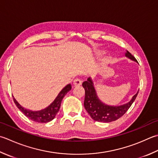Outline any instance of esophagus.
Listing matches in <instances>:
<instances>
[{"instance_id":"esophagus-1","label":"esophagus","mask_w":158,"mask_h":158,"mask_svg":"<svg viewBox=\"0 0 158 158\" xmlns=\"http://www.w3.org/2000/svg\"><path fill=\"white\" fill-rule=\"evenodd\" d=\"M81 83H82V81H81V80H80L79 79H76L73 81V84L75 85V86L81 85Z\"/></svg>"}]
</instances>
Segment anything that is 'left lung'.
<instances>
[{
  "label": "left lung",
  "mask_w": 158,
  "mask_h": 158,
  "mask_svg": "<svg viewBox=\"0 0 158 158\" xmlns=\"http://www.w3.org/2000/svg\"><path fill=\"white\" fill-rule=\"evenodd\" d=\"M125 56L137 62L136 59L128 51L125 52ZM82 85L85 89L84 107L91 118L98 122L110 123L120 118L131 107L138 94V91L130 101L122 106H107L101 102L98 98L97 92L94 87L93 81L90 77H89L87 81L83 82Z\"/></svg>",
  "instance_id": "8db88e82"
}]
</instances>
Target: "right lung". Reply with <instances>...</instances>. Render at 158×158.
I'll use <instances>...</instances> for the list:
<instances>
[{"mask_svg":"<svg viewBox=\"0 0 158 158\" xmlns=\"http://www.w3.org/2000/svg\"><path fill=\"white\" fill-rule=\"evenodd\" d=\"M71 89V85L68 84L66 87H64L61 91L59 93L56 98L54 101L44 110L40 111H31L27 110L18 103V101L14 98V101L15 106L18 107L22 112L25 115L27 118H29L33 121L37 123H48L50 122L52 119L55 118V116L60 110L61 106V103L64 96L66 95Z\"/></svg>","mask_w":158,"mask_h":158,"instance_id":"add662e5","label":"right lung"}]
</instances>
